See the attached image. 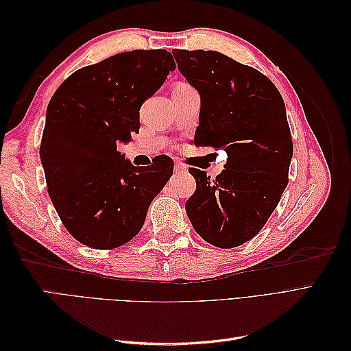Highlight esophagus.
Returning a JSON list of instances; mask_svg holds the SVG:
<instances>
[{
  "label": "esophagus",
  "mask_w": 351,
  "mask_h": 351,
  "mask_svg": "<svg viewBox=\"0 0 351 351\" xmlns=\"http://www.w3.org/2000/svg\"><path fill=\"white\" fill-rule=\"evenodd\" d=\"M186 169H187L186 165H183L182 162H176V164H174V171H176V173H184Z\"/></svg>",
  "instance_id": "1"
}]
</instances>
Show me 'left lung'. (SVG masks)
<instances>
[{
	"label": "left lung",
	"mask_w": 351,
	"mask_h": 351,
	"mask_svg": "<svg viewBox=\"0 0 351 351\" xmlns=\"http://www.w3.org/2000/svg\"><path fill=\"white\" fill-rule=\"evenodd\" d=\"M173 56L200 95L195 145L224 147L228 156L215 180L189 168L196 190L187 217L205 241L240 246L262 230L289 183L293 142L282 97L267 76L221 52Z\"/></svg>",
	"instance_id": "obj_1"
}]
</instances>
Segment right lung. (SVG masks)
<instances>
[{
    "mask_svg": "<svg viewBox=\"0 0 351 351\" xmlns=\"http://www.w3.org/2000/svg\"><path fill=\"white\" fill-rule=\"evenodd\" d=\"M176 70L165 49L129 51L79 69L52 95L39 156L48 195L70 234L108 250L143 227L174 162L158 155L134 167L119 143L139 133V110Z\"/></svg>",
    "mask_w": 351,
    "mask_h": 351,
    "instance_id": "right-lung-1",
    "label": "right lung"
}]
</instances>
